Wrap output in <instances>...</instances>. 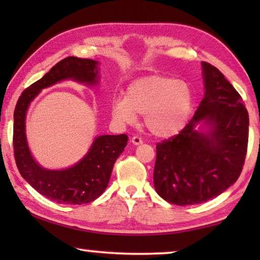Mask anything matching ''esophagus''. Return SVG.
I'll use <instances>...</instances> for the list:
<instances>
[{
	"instance_id": "34e87169",
	"label": "esophagus",
	"mask_w": 260,
	"mask_h": 260,
	"mask_svg": "<svg viewBox=\"0 0 260 260\" xmlns=\"http://www.w3.org/2000/svg\"><path fill=\"white\" fill-rule=\"evenodd\" d=\"M132 143L133 144H135V146H139V144H142L143 143V141H142V139L140 138V136H133V138H132Z\"/></svg>"
}]
</instances>
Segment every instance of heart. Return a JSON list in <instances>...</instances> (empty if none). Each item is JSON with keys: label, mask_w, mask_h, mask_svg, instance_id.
Segmentation results:
<instances>
[{"label": "heart", "mask_w": 260, "mask_h": 260, "mask_svg": "<svg viewBox=\"0 0 260 260\" xmlns=\"http://www.w3.org/2000/svg\"><path fill=\"white\" fill-rule=\"evenodd\" d=\"M192 89L188 82L172 77H142L129 83L124 99H114V120L132 124L136 114L144 116V125L152 135L171 138L181 131L190 116Z\"/></svg>", "instance_id": "1"}]
</instances>
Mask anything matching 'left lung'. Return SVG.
<instances>
[{
	"mask_svg": "<svg viewBox=\"0 0 260 260\" xmlns=\"http://www.w3.org/2000/svg\"><path fill=\"white\" fill-rule=\"evenodd\" d=\"M205 94L178 135L157 143L153 184L175 205L201 204L236 182L243 169L249 114L241 95L217 68L202 61ZM201 121L208 126L201 132Z\"/></svg>",
	"mask_w": 260,
	"mask_h": 260,
	"instance_id": "1",
	"label": "left lung"
}]
</instances>
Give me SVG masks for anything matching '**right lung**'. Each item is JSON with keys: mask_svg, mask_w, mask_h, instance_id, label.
I'll return each instance as SVG.
<instances>
[{"mask_svg": "<svg viewBox=\"0 0 260 260\" xmlns=\"http://www.w3.org/2000/svg\"><path fill=\"white\" fill-rule=\"evenodd\" d=\"M98 61L70 56L52 67L40 80L21 93L14 113V151L17 167L26 181L47 199L59 204L81 205L95 201L108 187L117 158L128 141L126 134L101 135L76 165L60 171L43 169L29 152L25 134L28 105L43 88L71 80L93 86L99 82Z\"/></svg>", "mask_w": 260, "mask_h": 260, "instance_id": "obj_1", "label": "right lung"}]
</instances>
